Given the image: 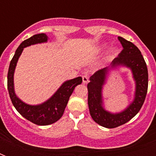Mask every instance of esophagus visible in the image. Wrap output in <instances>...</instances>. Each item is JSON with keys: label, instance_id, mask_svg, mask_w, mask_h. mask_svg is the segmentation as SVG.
I'll use <instances>...</instances> for the list:
<instances>
[{"label": "esophagus", "instance_id": "esophagus-1", "mask_svg": "<svg viewBox=\"0 0 156 156\" xmlns=\"http://www.w3.org/2000/svg\"><path fill=\"white\" fill-rule=\"evenodd\" d=\"M83 78V83H88V76L87 75H83L82 76Z\"/></svg>", "mask_w": 156, "mask_h": 156}]
</instances>
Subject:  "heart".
Returning a JSON list of instances; mask_svg holds the SVG:
<instances>
[{
  "instance_id": "obj_1",
  "label": "heart",
  "mask_w": 156,
  "mask_h": 156,
  "mask_svg": "<svg viewBox=\"0 0 156 156\" xmlns=\"http://www.w3.org/2000/svg\"><path fill=\"white\" fill-rule=\"evenodd\" d=\"M115 52H116V51H112V52H111V56H112L115 54Z\"/></svg>"
}]
</instances>
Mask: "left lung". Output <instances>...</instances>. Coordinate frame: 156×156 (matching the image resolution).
Returning <instances> with one entry per match:
<instances>
[{"instance_id": "obj_1", "label": "left lung", "mask_w": 156, "mask_h": 156, "mask_svg": "<svg viewBox=\"0 0 156 156\" xmlns=\"http://www.w3.org/2000/svg\"><path fill=\"white\" fill-rule=\"evenodd\" d=\"M123 49L111 63V67L123 65L130 68L136 81L135 99L129 108L121 113L111 114L101 106V90L104 85L108 68L96 71L90 78L87 84L88 107L90 114L94 121L105 128H116L130 121L140 111L148 88V71L147 64L141 54L140 50L133 43L118 36Z\"/></svg>"}]
</instances>
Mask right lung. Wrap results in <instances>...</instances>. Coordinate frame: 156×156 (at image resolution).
<instances>
[{
	"mask_svg": "<svg viewBox=\"0 0 156 156\" xmlns=\"http://www.w3.org/2000/svg\"><path fill=\"white\" fill-rule=\"evenodd\" d=\"M47 40L48 37L44 33L33 35L27 40H24L17 48L14 56L11 60L7 76V87L12 104L24 118L37 126H48L58 121L63 115L69 96L73 93L75 87L83 82V78L81 77L67 81L63 83V85L59 88L52 98L43 104L37 106L24 104L16 96L13 90V73L18 57L20 56L23 48L38 43L46 42Z\"/></svg>",
	"mask_w": 156,
	"mask_h": 156,
	"instance_id": "add662e5",
	"label": "right lung"
}]
</instances>
